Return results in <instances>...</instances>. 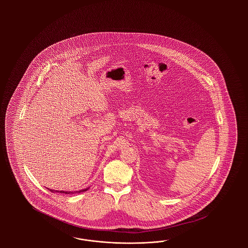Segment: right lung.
I'll return each instance as SVG.
<instances>
[{
  "label": "right lung",
  "instance_id": "obj_1",
  "mask_svg": "<svg viewBox=\"0 0 248 248\" xmlns=\"http://www.w3.org/2000/svg\"><path fill=\"white\" fill-rule=\"evenodd\" d=\"M48 190H49V188H47ZM88 190V188H85V189H83V190H80V191H70V192H65V191H56V190H52V189H50V191L52 192V193H61V194H68V195H74V194H78V193H83V192H85V191H87Z\"/></svg>",
  "mask_w": 248,
  "mask_h": 248
}]
</instances>
